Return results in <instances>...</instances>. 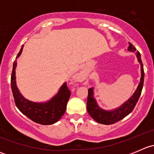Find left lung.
<instances>
[{
	"label": "left lung",
	"mask_w": 154,
	"mask_h": 154,
	"mask_svg": "<svg viewBox=\"0 0 154 154\" xmlns=\"http://www.w3.org/2000/svg\"><path fill=\"white\" fill-rule=\"evenodd\" d=\"M128 50L130 51L136 52V57H137L138 61L139 62L141 65V71H142V77H141V82L138 86L137 90L134 93L133 96L127 100L126 103H124L122 106L119 107L117 109H115L113 111H105V110L101 109L98 107L96 103L95 100L93 97V88H88V99H87L86 107L87 111L88 114L90 115L91 118L94 119L95 122L98 123L102 124V125H112V124L116 123L119 122L120 120L123 119L126 117L127 115L130 114L133 110L134 107L136 106L138 100H139V97L142 93V88H143L144 84V68L143 64H142V60H141L140 53L138 51H136V48L130 43Z\"/></svg>",
	"instance_id": "8db88e82"
}]
</instances>
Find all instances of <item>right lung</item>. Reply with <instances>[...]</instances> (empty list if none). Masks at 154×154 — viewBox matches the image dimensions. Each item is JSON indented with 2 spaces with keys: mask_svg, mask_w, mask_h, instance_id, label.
I'll list each match as a JSON object with an SVG mask.
<instances>
[{
  "mask_svg": "<svg viewBox=\"0 0 154 154\" xmlns=\"http://www.w3.org/2000/svg\"><path fill=\"white\" fill-rule=\"evenodd\" d=\"M23 47L20 50L14 61L11 75V88L16 106L18 109L29 118L32 122L42 125H50L58 122L64 115L66 109L68 100L71 95L67 83H65L60 88L58 94L50 101L45 103L31 102L24 98L19 93L15 84V68L17 66V58L21 55Z\"/></svg>",
  "mask_w": 154,
  "mask_h": 154,
  "instance_id": "obj_1",
  "label": "right lung"
}]
</instances>
